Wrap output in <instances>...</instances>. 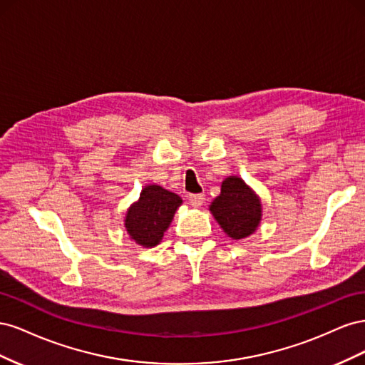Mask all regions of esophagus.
<instances>
[{"label":"esophagus","mask_w":365,"mask_h":365,"mask_svg":"<svg viewBox=\"0 0 365 365\" xmlns=\"http://www.w3.org/2000/svg\"><path fill=\"white\" fill-rule=\"evenodd\" d=\"M189 202L192 207H201L204 202V193H192L189 195Z\"/></svg>","instance_id":"34e87169"}]
</instances>
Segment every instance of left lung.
I'll return each mask as SVG.
<instances>
[{"label":"left lung","instance_id":"obj_1","mask_svg":"<svg viewBox=\"0 0 365 365\" xmlns=\"http://www.w3.org/2000/svg\"><path fill=\"white\" fill-rule=\"evenodd\" d=\"M210 210L220 228L233 239L252 235L262 216L259 197L236 176H230L222 182L220 195L210 205Z\"/></svg>","mask_w":365,"mask_h":365}]
</instances>
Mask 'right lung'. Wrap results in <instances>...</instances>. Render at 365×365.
<instances>
[{
    "mask_svg": "<svg viewBox=\"0 0 365 365\" xmlns=\"http://www.w3.org/2000/svg\"><path fill=\"white\" fill-rule=\"evenodd\" d=\"M181 202L178 195L160 185H148L126 215L125 225L129 236L141 247L158 245Z\"/></svg>",
    "mask_w": 365,
    "mask_h": 365,
    "instance_id": "right-lung-1",
    "label": "right lung"
}]
</instances>
